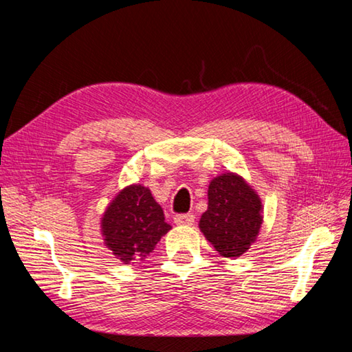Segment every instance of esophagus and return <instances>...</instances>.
I'll list each match as a JSON object with an SVG mask.
<instances>
[{
    "label": "esophagus",
    "mask_w": 352,
    "mask_h": 352,
    "mask_svg": "<svg viewBox=\"0 0 352 352\" xmlns=\"http://www.w3.org/2000/svg\"><path fill=\"white\" fill-rule=\"evenodd\" d=\"M194 216L192 214H178V216L174 217V222L177 225H184V226H190L194 223Z\"/></svg>",
    "instance_id": "esophagus-1"
}]
</instances>
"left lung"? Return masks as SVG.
Instances as JSON below:
<instances>
[{"instance_id":"1","label":"left lung","mask_w":352,"mask_h":352,"mask_svg":"<svg viewBox=\"0 0 352 352\" xmlns=\"http://www.w3.org/2000/svg\"><path fill=\"white\" fill-rule=\"evenodd\" d=\"M259 194L234 172L214 177L208 186V210L199 228L220 256L236 259L256 242L264 222Z\"/></svg>"}]
</instances>
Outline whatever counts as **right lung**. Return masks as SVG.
I'll use <instances>...</instances> for the list:
<instances>
[{
  "label": "right lung",
  "mask_w": 352,
  "mask_h": 352,
  "mask_svg": "<svg viewBox=\"0 0 352 352\" xmlns=\"http://www.w3.org/2000/svg\"><path fill=\"white\" fill-rule=\"evenodd\" d=\"M170 228L151 189L138 183L119 190L100 217L105 247L124 264L146 259Z\"/></svg>",
  "instance_id": "obj_1"
}]
</instances>
